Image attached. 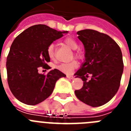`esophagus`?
Masks as SVG:
<instances>
[{
    "instance_id": "1",
    "label": "esophagus",
    "mask_w": 131,
    "mask_h": 131,
    "mask_svg": "<svg viewBox=\"0 0 131 131\" xmlns=\"http://www.w3.org/2000/svg\"><path fill=\"white\" fill-rule=\"evenodd\" d=\"M67 77H68L69 79H73V75H67Z\"/></svg>"
}]
</instances>
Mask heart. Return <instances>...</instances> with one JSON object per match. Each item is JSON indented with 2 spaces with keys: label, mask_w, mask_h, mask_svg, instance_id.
I'll list each match as a JSON object with an SVG mask.
<instances>
[{
  "label": "heart",
  "mask_w": 131,
  "mask_h": 131,
  "mask_svg": "<svg viewBox=\"0 0 131 131\" xmlns=\"http://www.w3.org/2000/svg\"><path fill=\"white\" fill-rule=\"evenodd\" d=\"M64 42L69 48H71L72 50H76L78 48V44L72 38H66L65 39ZM47 54H48V57L50 59L54 58L55 52H54V44H51L48 46V48H47ZM75 54L77 56H79L78 53H75ZM77 66H78V64H77V62L76 61H72V62H69V63H61V64L58 66L57 68L62 72L66 73H70L72 72V71L75 68H77Z\"/></svg>",
  "instance_id": "obj_1"
}]
</instances>
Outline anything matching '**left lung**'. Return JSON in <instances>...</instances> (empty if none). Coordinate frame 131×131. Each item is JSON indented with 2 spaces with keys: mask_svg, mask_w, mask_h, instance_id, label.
Instances as JSON below:
<instances>
[{
  "mask_svg": "<svg viewBox=\"0 0 131 131\" xmlns=\"http://www.w3.org/2000/svg\"><path fill=\"white\" fill-rule=\"evenodd\" d=\"M77 34L84 45L85 59L75 73V77L83 80V86L75 94L89 106H101L119 88L124 67L121 48L110 36L95 30H81ZM89 74L91 79L87 82Z\"/></svg>",
  "mask_w": 131,
  "mask_h": 131,
  "instance_id": "8db88e82",
  "label": "left lung"
}]
</instances>
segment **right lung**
Here are the masks:
<instances>
[{"instance_id":"1","label":"right lung","mask_w":131,"mask_h":131,"mask_svg":"<svg viewBox=\"0 0 131 131\" xmlns=\"http://www.w3.org/2000/svg\"><path fill=\"white\" fill-rule=\"evenodd\" d=\"M68 31H58L46 25L30 27L14 39L6 59L8 83L13 95L21 102L34 106L50 96L56 81L64 73L54 69L47 75L38 69L48 67L47 48Z\"/></svg>"}]
</instances>
